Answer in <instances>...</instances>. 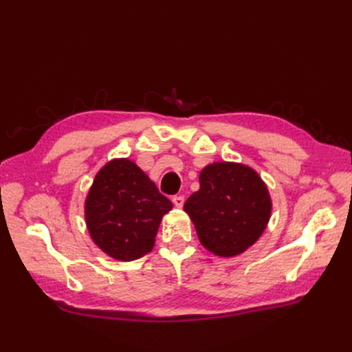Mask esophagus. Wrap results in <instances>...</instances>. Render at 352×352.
Instances as JSON below:
<instances>
[{"mask_svg":"<svg viewBox=\"0 0 352 352\" xmlns=\"http://www.w3.org/2000/svg\"><path fill=\"white\" fill-rule=\"evenodd\" d=\"M173 204L177 207V208H182L184 207V202H185V198L182 195H176L173 197Z\"/></svg>","mask_w":352,"mask_h":352,"instance_id":"1","label":"esophagus"}]
</instances>
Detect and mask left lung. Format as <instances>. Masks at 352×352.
I'll return each mask as SVG.
<instances>
[{
  "instance_id": "8db88e82",
  "label": "left lung",
  "mask_w": 352,
  "mask_h": 352,
  "mask_svg": "<svg viewBox=\"0 0 352 352\" xmlns=\"http://www.w3.org/2000/svg\"><path fill=\"white\" fill-rule=\"evenodd\" d=\"M184 210L202 247L219 257H235L263 235L272 198L254 168L221 162L201 170L199 190L186 199Z\"/></svg>"
}]
</instances>
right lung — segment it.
<instances>
[{"label":"right lung","mask_w":352,"mask_h":352,"mask_svg":"<svg viewBox=\"0 0 352 352\" xmlns=\"http://www.w3.org/2000/svg\"><path fill=\"white\" fill-rule=\"evenodd\" d=\"M172 201L129 158H114L94 179L85 199V220L92 241L114 260L132 261L154 248Z\"/></svg>","instance_id":"right-lung-1"}]
</instances>
